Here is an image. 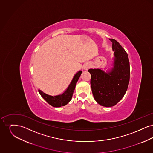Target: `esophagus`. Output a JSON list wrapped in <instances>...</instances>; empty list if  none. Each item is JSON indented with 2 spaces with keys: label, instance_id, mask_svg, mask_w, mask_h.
<instances>
[{
  "label": "esophagus",
  "instance_id": "34e87169",
  "mask_svg": "<svg viewBox=\"0 0 153 153\" xmlns=\"http://www.w3.org/2000/svg\"><path fill=\"white\" fill-rule=\"evenodd\" d=\"M90 68V64L89 63H85L84 65H83V66H82V68H83V69H84V70H88V69H89V68Z\"/></svg>",
  "mask_w": 153,
  "mask_h": 153
}]
</instances>
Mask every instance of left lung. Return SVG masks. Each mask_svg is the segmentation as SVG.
Here are the masks:
<instances>
[{
  "label": "left lung",
  "instance_id": "obj_1",
  "mask_svg": "<svg viewBox=\"0 0 153 153\" xmlns=\"http://www.w3.org/2000/svg\"><path fill=\"white\" fill-rule=\"evenodd\" d=\"M112 67L106 72L101 69H89L91 85L96 102L105 107L114 106L125 95L130 81V62L128 54L122 46L114 39Z\"/></svg>",
  "mask_w": 153,
  "mask_h": 153
}]
</instances>
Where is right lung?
Instances as JSON below:
<instances>
[{"mask_svg":"<svg viewBox=\"0 0 153 153\" xmlns=\"http://www.w3.org/2000/svg\"><path fill=\"white\" fill-rule=\"evenodd\" d=\"M82 73L81 71H79L76 73L73 77V79L65 91L61 95L56 96H51L48 95L41 90L39 89V94L48 103L54 107H60L66 105L72 99L73 92L76 87L77 82L80 78V75Z\"/></svg>","mask_w":153,"mask_h":153,"instance_id":"add662e5","label":"right lung"}]
</instances>
